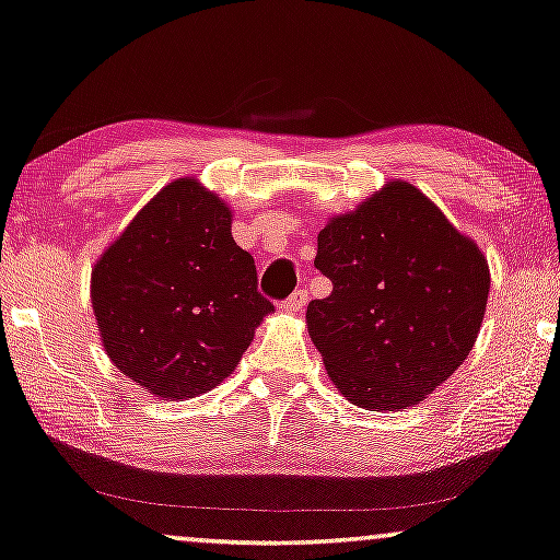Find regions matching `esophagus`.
Instances as JSON below:
<instances>
[{
  "mask_svg": "<svg viewBox=\"0 0 560 560\" xmlns=\"http://www.w3.org/2000/svg\"><path fill=\"white\" fill-rule=\"evenodd\" d=\"M304 304H306V289H296L289 299H283L281 310L283 312H299V310H304Z\"/></svg>",
  "mask_w": 560,
  "mask_h": 560,
  "instance_id": "1",
  "label": "esophagus"
}]
</instances>
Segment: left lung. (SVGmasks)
<instances>
[{"label":"left lung","instance_id":"left-lung-1","mask_svg":"<svg viewBox=\"0 0 560 560\" xmlns=\"http://www.w3.org/2000/svg\"><path fill=\"white\" fill-rule=\"evenodd\" d=\"M314 266L332 294L306 306L314 348L360 408L396 411L444 383L482 325V250L427 195L390 183L319 231Z\"/></svg>","mask_w":560,"mask_h":560}]
</instances>
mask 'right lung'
<instances>
[{"label":"right lung","instance_id":"right-lung-1","mask_svg":"<svg viewBox=\"0 0 560 560\" xmlns=\"http://www.w3.org/2000/svg\"><path fill=\"white\" fill-rule=\"evenodd\" d=\"M91 302L114 365L162 400L215 388L273 312L231 210L198 179H175L139 210L98 258Z\"/></svg>","mask_w":560,"mask_h":560}]
</instances>
